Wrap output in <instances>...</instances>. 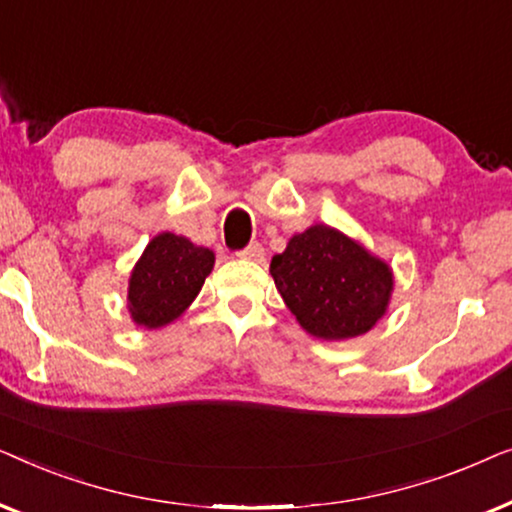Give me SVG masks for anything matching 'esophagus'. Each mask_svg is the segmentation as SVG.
<instances>
[{
	"mask_svg": "<svg viewBox=\"0 0 512 512\" xmlns=\"http://www.w3.org/2000/svg\"><path fill=\"white\" fill-rule=\"evenodd\" d=\"M237 256L247 258V261H263L265 251H263V247L258 242H251L249 247H244L242 251H237Z\"/></svg>",
	"mask_w": 512,
	"mask_h": 512,
	"instance_id": "esophagus-1",
	"label": "esophagus"
}]
</instances>
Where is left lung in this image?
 I'll use <instances>...</instances> for the list:
<instances>
[{"instance_id":"obj_1","label":"left lung","mask_w":512,"mask_h":512,"mask_svg":"<svg viewBox=\"0 0 512 512\" xmlns=\"http://www.w3.org/2000/svg\"><path fill=\"white\" fill-rule=\"evenodd\" d=\"M270 275L298 324L321 340L368 333L387 312L394 272L352 237L324 223L293 235Z\"/></svg>"}]
</instances>
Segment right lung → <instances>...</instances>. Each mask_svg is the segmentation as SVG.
Here are the masks:
<instances>
[{"instance_id":"right-lung-1","label":"right lung","mask_w":512,"mask_h":512,"mask_svg":"<svg viewBox=\"0 0 512 512\" xmlns=\"http://www.w3.org/2000/svg\"><path fill=\"white\" fill-rule=\"evenodd\" d=\"M214 268V251L188 237L160 233L146 244L128 282V310L137 326L160 328L181 317Z\"/></svg>"}]
</instances>
